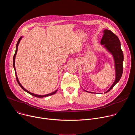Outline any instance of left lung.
Masks as SVG:
<instances>
[{"label":"left lung","mask_w":135,"mask_h":135,"mask_svg":"<svg viewBox=\"0 0 135 135\" xmlns=\"http://www.w3.org/2000/svg\"><path fill=\"white\" fill-rule=\"evenodd\" d=\"M100 44L112 55L115 64V79L110 88L105 93L109 91L120 81L123 73V53L121 50L119 38L110 30L105 29ZM89 93H94L85 90Z\"/></svg>","instance_id":"left-lung-1"}]
</instances>
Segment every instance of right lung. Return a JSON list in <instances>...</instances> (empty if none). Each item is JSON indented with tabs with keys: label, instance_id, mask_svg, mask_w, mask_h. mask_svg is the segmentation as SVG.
<instances>
[{
	"label": "right lung",
	"instance_id": "1",
	"mask_svg": "<svg viewBox=\"0 0 135 135\" xmlns=\"http://www.w3.org/2000/svg\"><path fill=\"white\" fill-rule=\"evenodd\" d=\"M22 36H21V37H20V38H19L18 39V41H17V44H16V50H15V54H14V56H13V67H14V70H15V75H16V80H17V83H18V84H19V85H20V86H21V88L25 91H26V92H27V93H29V94H30L31 95H33V96H35V97H37V98H43V97H48V96H50V95H53V94H55L56 92V91H57V89L56 90H55V91H54V92H51V93H49V94H45V95H39V94H34V93H31V92H29V91H28L27 90H26L21 84V83H20V82H19V81H18V78H17V74H16V69H15V57H16V53H17V47H18V44H19V43H20V41L21 40V39L22 38Z\"/></svg>",
	"mask_w": 135,
	"mask_h": 135
}]
</instances>
